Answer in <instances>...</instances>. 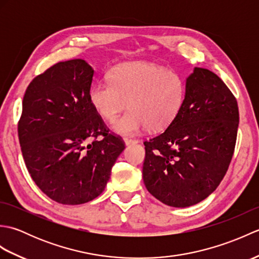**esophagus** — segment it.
Instances as JSON below:
<instances>
[{"instance_id": "34e87169", "label": "esophagus", "mask_w": 259, "mask_h": 259, "mask_svg": "<svg viewBox=\"0 0 259 259\" xmlns=\"http://www.w3.org/2000/svg\"><path fill=\"white\" fill-rule=\"evenodd\" d=\"M137 142H138V140H137V139H133V138H124V144H125L126 146L137 144Z\"/></svg>"}]
</instances>
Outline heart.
<instances>
[{
    "label": "heart",
    "instance_id": "b5f03b06",
    "mask_svg": "<svg viewBox=\"0 0 259 259\" xmlns=\"http://www.w3.org/2000/svg\"><path fill=\"white\" fill-rule=\"evenodd\" d=\"M185 81L178 72L150 62H126L110 72V80L93 83L89 99L97 113L111 122L128 104L130 110L113 124L120 135L145 128L161 130L172 122L185 100Z\"/></svg>",
    "mask_w": 259,
    "mask_h": 259
}]
</instances>
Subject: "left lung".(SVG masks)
<instances>
[{"instance_id":"obj_1","label":"left lung","mask_w":259,"mask_h":259,"mask_svg":"<svg viewBox=\"0 0 259 259\" xmlns=\"http://www.w3.org/2000/svg\"><path fill=\"white\" fill-rule=\"evenodd\" d=\"M238 104L224 81L195 68L186 82L185 100L163 133L144 142L146 188L168 206L184 208L216 190L234 155Z\"/></svg>"}]
</instances>
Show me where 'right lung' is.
Segmentation results:
<instances>
[{
  "mask_svg": "<svg viewBox=\"0 0 259 259\" xmlns=\"http://www.w3.org/2000/svg\"><path fill=\"white\" fill-rule=\"evenodd\" d=\"M92 76L84 60L58 62L30 82L22 101L18 134L27 171L63 205L100 195L125 147L92 107Z\"/></svg>",
  "mask_w": 259,
  "mask_h": 259,
  "instance_id": "1",
  "label": "right lung"
}]
</instances>
